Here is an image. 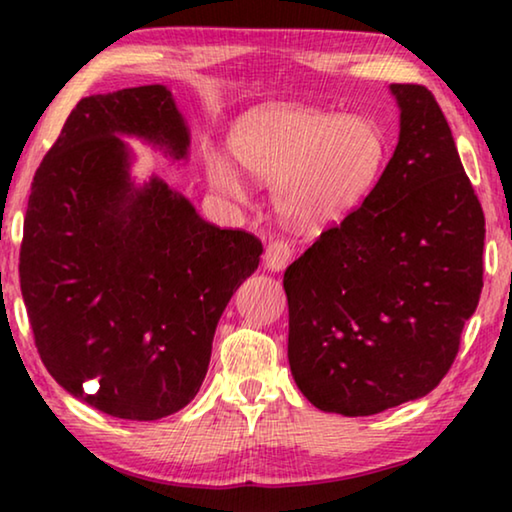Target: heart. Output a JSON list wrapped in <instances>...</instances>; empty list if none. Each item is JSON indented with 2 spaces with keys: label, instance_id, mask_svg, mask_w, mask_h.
I'll list each match as a JSON object with an SVG mask.
<instances>
[{
  "label": "heart",
  "instance_id": "heart-1",
  "mask_svg": "<svg viewBox=\"0 0 512 512\" xmlns=\"http://www.w3.org/2000/svg\"><path fill=\"white\" fill-rule=\"evenodd\" d=\"M345 187L341 180H318L302 192H287L284 194V210L293 221L302 228H318L327 219L339 212L343 203Z\"/></svg>",
  "mask_w": 512,
  "mask_h": 512
}]
</instances>
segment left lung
Wrapping results in <instances>:
<instances>
[{"label": "left lung", "mask_w": 512, "mask_h": 512, "mask_svg": "<svg viewBox=\"0 0 512 512\" xmlns=\"http://www.w3.org/2000/svg\"><path fill=\"white\" fill-rule=\"evenodd\" d=\"M126 137L187 160L189 128L164 85L81 99L33 176L20 287L40 359L69 395L160 420L201 388L262 241L207 223L160 176L137 187Z\"/></svg>", "instance_id": "1"}]
</instances>
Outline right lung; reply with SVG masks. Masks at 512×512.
<instances>
[{
	"label": "right lung",
	"mask_w": 512,
	"mask_h": 512,
	"mask_svg": "<svg viewBox=\"0 0 512 512\" xmlns=\"http://www.w3.org/2000/svg\"><path fill=\"white\" fill-rule=\"evenodd\" d=\"M420 126H402L366 201L284 273L291 375L320 411L354 418L424 397L479 305L483 210L452 137L424 171L406 164Z\"/></svg>",
	"instance_id": "add662e5"
}]
</instances>
